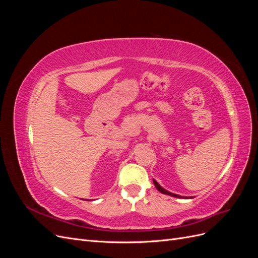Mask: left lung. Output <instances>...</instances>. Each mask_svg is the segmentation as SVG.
I'll return each instance as SVG.
<instances>
[{
    "label": "left lung",
    "instance_id": "1",
    "mask_svg": "<svg viewBox=\"0 0 258 258\" xmlns=\"http://www.w3.org/2000/svg\"><path fill=\"white\" fill-rule=\"evenodd\" d=\"M154 184H155V186H156V188H157L160 192H162V194H166V195H170V196H172V197H176V198H182L181 196H178V195H175V194H172V192H169L168 190H166V189H163L162 187L155 181L154 179Z\"/></svg>",
    "mask_w": 258,
    "mask_h": 258
}]
</instances>
